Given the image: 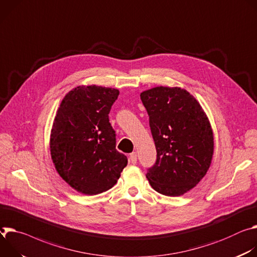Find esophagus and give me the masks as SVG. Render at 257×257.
I'll return each instance as SVG.
<instances>
[{
  "label": "esophagus",
  "instance_id": "obj_1",
  "mask_svg": "<svg viewBox=\"0 0 257 257\" xmlns=\"http://www.w3.org/2000/svg\"><path fill=\"white\" fill-rule=\"evenodd\" d=\"M130 160H131L132 164H136L137 163V154L135 152L130 154Z\"/></svg>",
  "mask_w": 257,
  "mask_h": 257
}]
</instances>
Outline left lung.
<instances>
[{
	"instance_id": "left-lung-1",
	"label": "left lung",
	"mask_w": 257,
	"mask_h": 257,
	"mask_svg": "<svg viewBox=\"0 0 257 257\" xmlns=\"http://www.w3.org/2000/svg\"><path fill=\"white\" fill-rule=\"evenodd\" d=\"M149 114L157 159L146 178L158 193L177 197L200 182L212 161L210 121L196 98L180 87H155L141 93Z\"/></svg>"
}]
</instances>
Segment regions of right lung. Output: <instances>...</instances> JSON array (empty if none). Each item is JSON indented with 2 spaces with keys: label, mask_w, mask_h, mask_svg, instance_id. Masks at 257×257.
<instances>
[{
  "label": "right lung",
  "mask_w": 257,
  "mask_h": 257,
  "mask_svg": "<svg viewBox=\"0 0 257 257\" xmlns=\"http://www.w3.org/2000/svg\"><path fill=\"white\" fill-rule=\"evenodd\" d=\"M117 89L77 85L61 101L50 135V152L59 176L76 192L97 195L111 189L127 165L115 149L108 114Z\"/></svg>",
  "instance_id": "right-lung-1"
}]
</instances>
